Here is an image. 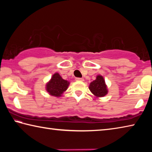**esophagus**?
I'll use <instances>...</instances> for the list:
<instances>
[{"mask_svg":"<svg viewBox=\"0 0 152 152\" xmlns=\"http://www.w3.org/2000/svg\"><path fill=\"white\" fill-rule=\"evenodd\" d=\"M76 81H80V82H83L84 81V78H76Z\"/></svg>","mask_w":152,"mask_h":152,"instance_id":"esophagus-1","label":"esophagus"}]
</instances>
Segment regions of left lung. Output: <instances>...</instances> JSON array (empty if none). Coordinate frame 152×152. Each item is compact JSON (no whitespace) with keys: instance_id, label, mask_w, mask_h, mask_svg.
Returning a JSON list of instances; mask_svg holds the SVG:
<instances>
[{"instance_id":"obj_1","label":"left lung","mask_w":152,"mask_h":152,"mask_svg":"<svg viewBox=\"0 0 152 152\" xmlns=\"http://www.w3.org/2000/svg\"><path fill=\"white\" fill-rule=\"evenodd\" d=\"M89 89L96 97H103L108 93L107 86L101 75H98L96 80L91 82Z\"/></svg>"}]
</instances>
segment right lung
<instances>
[{"label":"right lung","instance_id":"1","mask_svg":"<svg viewBox=\"0 0 152 152\" xmlns=\"http://www.w3.org/2000/svg\"><path fill=\"white\" fill-rule=\"evenodd\" d=\"M70 82L64 80L58 73H55L46 84L45 89L51 96L60 97L68 88Z\"/></svg>","mask_w":152,"mask_h":152}]
</instances>
